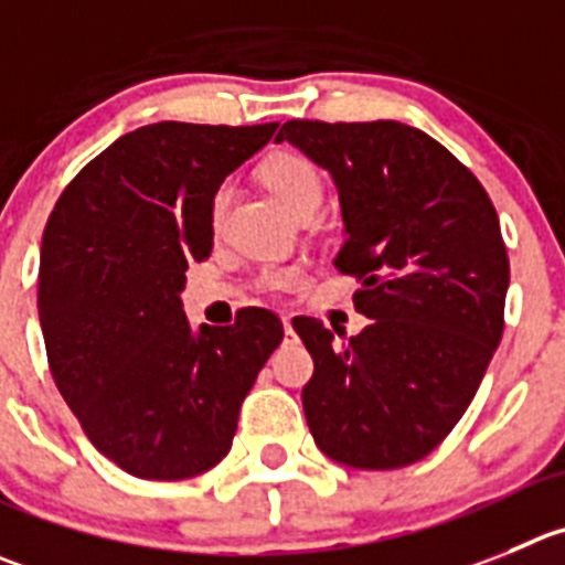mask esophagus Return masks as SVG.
Instances as JSON below:
<instances>
[{
	"instance_id": "34e87169",
	"label": "esophagus",
	"mask_w": 565,
	"mask_h": 565,
	"mask_svg": "<svg viewBox=\"0 0 565 565\" xmlns=\"http://www.w3.org/2000/svg\"><path fill=\"white\" fill-rule=\"evenodd\" d=\"M284 334H287V340L295 334V331H292V320H289L287 315H284Z\"/></svg>"
}]
</instances>
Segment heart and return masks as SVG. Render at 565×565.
I'll use <instances>...</instances> for the list:
<instances>
[{"instance_id": "heart-1", "label": "heart", "mask_w": 565, "mask_h": 565, "mask_svg": "<svg viewBox=\"0 0 565 565\" xmlns=\"http://www.w3.org/2000/svg\"><path fill=\"white\" fill-rule=\"evenodd\" d=\"M262 183L270 189L273 198L284 205V209L292 214V217H300V214H307V211H318L320 200H323V175L315 167L309 158L298 156V152H276V156L267 158L262 163ZM231 194L228 189H220L211 200V225L220 228L223 223L225 211H228ZM300 270L295 267H284V270H273L262 278L265 289L270 292H284V289H292L298 284Z\"/></svg>"}]
</instances>
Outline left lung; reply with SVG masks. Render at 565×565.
I'll list each match as a JSON object with an SVG mask.
<instances>
[{
  "label": "left lung",
  "instance_id": "left-lung-1",
  "mask_svg": "<svg viewBox=\"0 0 565 565\" xmlns=\"http://www.w3.org/2000/svg\"><path fill=\"white\" fill-rule=\"evenodd\" d=\"M289 141L331 172L362 334L337 342L318 318L292 326L315 360L309 431L331 460L390 471L446 440L504 331L510 262L497 209L466 163L402 122L292 119Z\"/></svg>",
  "mask_w": 565,
  "mask_h": 565
}]
</instances>
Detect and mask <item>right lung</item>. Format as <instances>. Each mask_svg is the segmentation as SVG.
I'll return each instance as SVG.
<instances>
[{
  "instance_id": "add662e5",
  "label": "right lung",
  "mask_w": 565,
  "mask_h": 565,
  "mask_svg": "<svg viewBox=\"0 0 565 565\" xmlns=\"http://www.w3.org/2000/svg\"><path fill=\"white\" fill-rule=\"evenodd\" d=\"M276 128L145 125L88 161L46 220L39 318L52 379L94 449L139 479L217 466L284 340L270 309L194 334L181 307L189 265L211 256V200Z\"/></svg>"
}]
</instances>
